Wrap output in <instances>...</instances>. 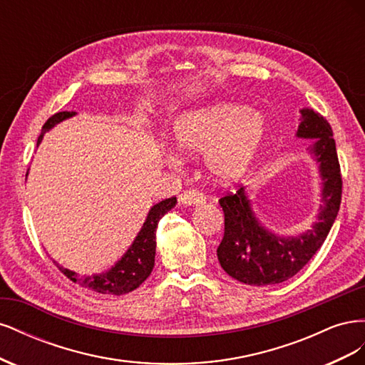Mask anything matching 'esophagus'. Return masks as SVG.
Instances as JSON below:
<instances>
[{
	"label": "esophagus",
	"mask_w": 365,
	"mask_h": 365,
	"mask_svg": "<svg viewBox=\"0 0 365 365\" xmlns=\"http://www.w3.org/2000/svg\"><path fill=\"white\" fill-rule=\"evenodd\" d=\"M178 200H180V202L184 204V205H200V204H204V202H205V195L201 193L200 190L190 189V190L182 192V193L178 196Z\"/></svg>",
	"instance_id": "obj_1"
}]
</instances>
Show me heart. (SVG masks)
<instances>
[{
    "mask_svg": "<svg viewBox=\"0 0 365 365\" xmlns=\"http://www.w3.org/2000/svg\"><path fill=\"white\" fill-rule=\"evenodd\" d=\"M173 135L181 149L207 153V169L215 180L231 182L244 176L259 155L267 126L250 108L222 103L182 115Z\"/></svg>",
    "mask_w": 365,
    "mask_h": 365,
    "instance_id": "b5f03b06",
    "label": "heart"
}]
</instances>
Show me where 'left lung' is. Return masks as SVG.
<instances>
[{"label":"left lung","instance_id":"8db88e82","mask_svg":"<svg viewBox=\"0 0 365 365\" xmlns=\"http://www.w3.org/2000/svg\"><path fill=\"white\" fill-rule=\"evenodd\" d=\"M302 115L297 135L312 140L309 148L319 164L323 180V205L318 222L304 235L280 237L259 224L244 187L219 200L224 210L225 228L217 247V259L228 275L245 284L267 286L294 277L322 248L336 219L342 178L332 128L312 109H302Z\"/></svg>","mask_w":365,"mask_h":365}]
</instances>
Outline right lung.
Returning a JSON list of instances; mask_svg holds the SVG:
<instances>
[{
  "label": "right lung",
  "instance_id": "add662e5",
  "mask_svg": "<svg viewBox=\"0 0 365 365\" xmlns=\"http://www.w3.org/2000/svg\"><path fill=\"white\" fill-rule=\"evenodd\" d=\"M74 114L76 113L73 111L71 113L62 111L51 115L46 121V125L42 126L41 135L38 137V145L48 129H51L54 125L59 123V121L68 118ZM175 204H176V197H169V200H164L153 205L145 220V224H143L140 230L138 236L135 237L134 244L130 245V248L126 251L125 256L105 274L93 275V277H81V275H77L76 272L59 267L56 262L54 263H56V267L63 272V275H67L71 282L82 286L85 289H90L98 294H111V295H123V294L132 292L149 277L153 269V264H155V248H157L155 231H157L160 219L168 213L169 210H172Z\"/></svg>",
  "mask_w": 365,
  "mask_h": 365
}]
</instances>
